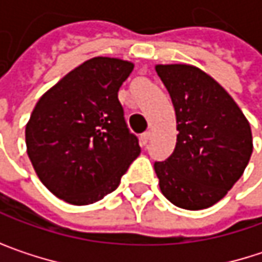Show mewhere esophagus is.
<instances>
[{
    "label": "esophagus",
    "mask_w": 262,
    "mask_h": 262,
    "mask_svg": "<svg viewBox=\"0 0 262 262\" xmlns=\"http://www.w3.org/2000/svg\"><path fill=\"white\" fill-rule=\"evenodd\" d=\"M150 135H151V133H150L148 130L144 132V133H141L139 139H141V144H142V145H145V144L148 142V139H150Z\"/></svg>",
    "instance_id": "34e87169"
}]
</instances>
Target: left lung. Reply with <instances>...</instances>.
Segmentation results:
<instances>
[{
    "instance_id": "obj_1",
    "label": "left lung",
    "mask_w": 262,
    "mask_h": 262,
    "mask_svg": "<svg viewBox=\"0 0 262 262\" xmlns=\"http://www.w3.org/2000/svg\"><path fill=\"white\" fill-rule=\"evenodd\" d=\"M176 112L178 142L155 162L162 194L176 206L197 211L222 200L241 178L253 144L249 121L232 97L191 65H158Z\"/></svg>"
}]
</instances>
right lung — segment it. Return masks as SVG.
Instances as JSON below:
<instances>
[{
	"instance_id": "obj_1",
	"label": "right lung",
	"mask_w": 262,
	"mask_h": 262,
	"mask_svg": "<svg viewBox=\"0 0 262 262\" xmlns=\"http://www.w3.org/2000/svg\"><path fill=\"white\" fill-rule=\"evenodd\" d=\"M132 70L121 59H89L37 101L26 127L27 153L56 197L73 205L101 200L141 153L118 100Z\"/></svg>"
}]
</instances>
